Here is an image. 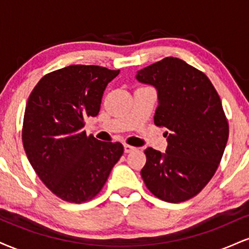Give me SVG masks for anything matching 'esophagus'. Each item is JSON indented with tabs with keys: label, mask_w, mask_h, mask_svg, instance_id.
Masks as SVG:
<instances>
[{
	"label": "esophagus",
	"mask_w": 249,
	"mask_h": 249,
	"mask_svg": "<svg viewBox=\"0 0 249 249\" xmlns=\"http://www.w3.org/2000/svg\"><path fill=\"white\" fill-rule=\"evenodd\" d=\"M134 150H136V147L131 146V145H127V144L124 145V152L125 153H130V152H132V151H134Z\"/></svg>",
	"instance_id": "obj_1"
}]
</instances>
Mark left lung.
<instances>
[{
    "label": "left lung",
    "mask_w": 249,
    "mask_h": 249,
    "mask_svg": "<svg viewBox=\"0 0 249 249\" xmlns=\"http://www.w3.org/2000/svg\"><path fill=\"white\" fill-rule=\"evenodd\" d=\"M136 79L157 90L154 124L166 127L165 152L148 147L141 171L148 190L167 202L196 196L224 154L228 123L218 92L201 71L174 57L137 71Z\"/></svg>",
    "instance_id": "left-lung-1"
}]
</instances>
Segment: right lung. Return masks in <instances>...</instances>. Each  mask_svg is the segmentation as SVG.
I'll use <instances>...</instances> for the list:
<instances>
[{"mask_svg":"<svg viewBox=\"0 0 249 249\" xmlns=\"http://www.w3.org/2000/svg\"><path fill=\"white\" fill-rule=\"evenodd\" d=\"M119 70L70 65L37 83L24 111L23 146L39 179L53 194L81 204L107 182L124 152L121 142L87 137L88 117H96L107 85Z\"/></svg>","mask_w":249,"mask_h":249,"instance_id":"right-lung-1","label":"right lung"}]
</instances>
